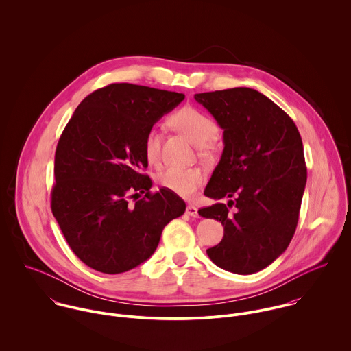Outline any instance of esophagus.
Masks as SVG:
<instances>
[{"label":"esophagus","mask_w":351,"mask_h":351,"mask_svg":"<svg viewBox=\"0 0 351 351\" xmlns=\"http://www.w3.org/2000/svg\"><path fill=\"white\" fill-rule=\"evenodd\" d=\"M186 215H189L192 217H197L199 216V209L195 205H188L186 206Z\"/></svg>","instance_id":"34e87169"}]
</instances>
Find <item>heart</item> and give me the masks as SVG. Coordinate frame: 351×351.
<instances>
[{"label":"heart","mask_w":351,"mask_h":351,"mask_svg":"<svg viewBox=\"0 0 351 351\" xmlns=\"http://www.w3.org/2000/svg\"><path fill=\"white\" fill-rule=\"evenodd\" d=\"M170 123L178 131L185 134L195 145L199 146L202 155L213 149V142L219 134L217 123L196 108L185 106L170 117ZM160 132L151 127L145 136V155L150 163H156L160 158ZM205 180L204 171L197 167L170 166L158 174V182L165 189L182 196L193 197Z\"/></svg>","instance_id":"heart-1"}]
</instances>
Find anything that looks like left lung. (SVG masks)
<instances>
[{
	"instance_id": "1",
	"label": "left lung",
	"mask_w": 351,
	"mask_h": 351,
	"mask_svg": "<svg viewBox=\"0 0 351 351\" xmlns=\"http://www.w3.org/2000/svg\"><path fill=\"white\" fill-rule=\"evenodd\" d=\"M195 100L215 117L224 143L204 195L234 199L199 210L224 227L221 242L206 254L227 271L256 273L287 250L296 231L306 184L299 130L277 104L250 88L199 93Z\"/></svg>"
}]
</instances>
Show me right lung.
<instances>
[{
  "label": "right lung",
  "mask_w": 351,
  "mask_h": 351,
  "mask_svg": "<svg viewBox=\"0 0 351 351\" xmlns=\"http://www.w3.org/2000/svg\"><path fill=\"white\" fill-rule=\"evenodd\" d=\"M182 93L110 84L74 110L55 151L51 209L70 249L89 267L119 274L147 261L185 201L151 193L145 136ZM146 193L143 199L129 200Z\"/></svg>",
  "instance_id": "1"
}]
</instances>
